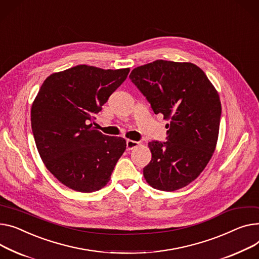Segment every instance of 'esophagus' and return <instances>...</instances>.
Returning <instances> with one entry per match:
<instances>
[{
    "mask_svg": "<svg viewBox=\"0 0 259 259\" xmlns=\"http://www.w3.org/2000/svg\"><path fill=\"white\" fill-rule=\"evenodd\" d=\"M126 145H127V150L130 151V150H133L134 148H136L137 146H139L140 143L139 142H135V141H132V140H127Z\"/></svg>",
    "mask_w": 259,
    "mask_h": 259,
    "instance_id": "obj_1",
    "label": "esophagus"
}]
</instances>
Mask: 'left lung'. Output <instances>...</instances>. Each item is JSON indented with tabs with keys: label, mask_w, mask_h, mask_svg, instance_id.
Wrapping results in <instances>:
<instances>
[{
	"label": "left lung",
	"mask_w": 259,
	"mask_h": 259,
	"mask_svg": "<svg viewBox=\"0 0 259 259\" xmlns=\"http://www.w3.org/2000/svg\"><path fill=\"white\" fill-rule=\"evenodd\" d=\"M130 80L147 98L155 114L169 120L167 142H150L144 177L154 188L177 191L193 182L215 150L222 106L207 76L191 62L156 60L137 66Z\"/></svg>",
	"instance_id": "left-lung-1"
}]
</instances>
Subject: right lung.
Wrapping results in <instances>:
<instances>
[{
  "label": "right lung",
  "mask_w": 259,
  "mask_h": 259,
  "mask_svg": "<svg viewBox=\"0 0 259 259\" xmlns=\"http://www.w3.org/2000/svg\"><path fill=\"white\" fill-rule=\"evenodd\" d=\"M129 72L80 64L50 75L39 89L31 108L34 140L47 168L68 188L93 193L110 180L126 141L91 122Z\"/></svg>",
  "instance_id": "add662e5"
}]
</instances>
